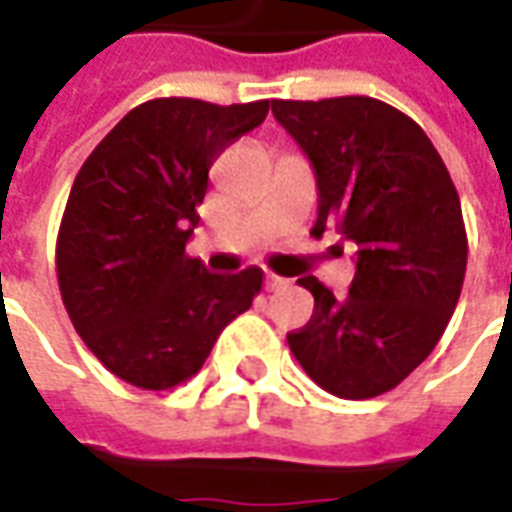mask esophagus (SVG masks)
Returning a JSON list of instances; mask_svg holds the SVG:
<instances>
[{
    "label": "esophagus",
    "mask_w": 512,
    "mask_h": 512,
    "mask_svg": "<svg viewBox=\"0 0 512 512\" xmlns=\"http://www.w3.org/2000/svg\"><path fill=\"white\" fill-rule=\"evenodd\" d=\"M286 286H289V280H286V277H280V274H274V272H266V289L280 291V289H286Z\"/></svg>",
    "instance_id": "esophagus-1"
}]
</instances>
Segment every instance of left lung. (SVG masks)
Listing matches in <instances>:
<instances>
[{"instance_id": "left-lung-1", "label": "left lung", "mask_w": 512, "mask_h": 512, "mask_svg": "<svg viewBox=\"0 0 512 512\" xmlns=\"http://www.w3.org/2000/svg\"><path fill=\"white\" fill-rule=\"evenodd\" d=\"M317 178V223L357 243L345 297L317 277L314 314L289 348L320 388L371 399L397 388L431 354L465 283L462 203L431 138L414 118L368 96L272 101Z\"/></svg>"}]
</instances>
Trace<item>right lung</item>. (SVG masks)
<instances>
[{
  "label": "right lung",
  "instance_id": "right-lung-1",
  "mask_svg": "<svg viewBox=\"0 0 512 512\" xmlns=\"http://www.w3.org/2000/svg\"><path fill=\"white\" fill-rule=\"evenodd\" d=\"M269 101L152 98L124 115L79 169L56 274L64 309L115 377L167 391L201 371L221 331L252 306L263 272H206L186 255L209 167L263 124Z\"/></svg>",
  "mask_w": 512,
  "mask_h": 512
}]
</instances>
